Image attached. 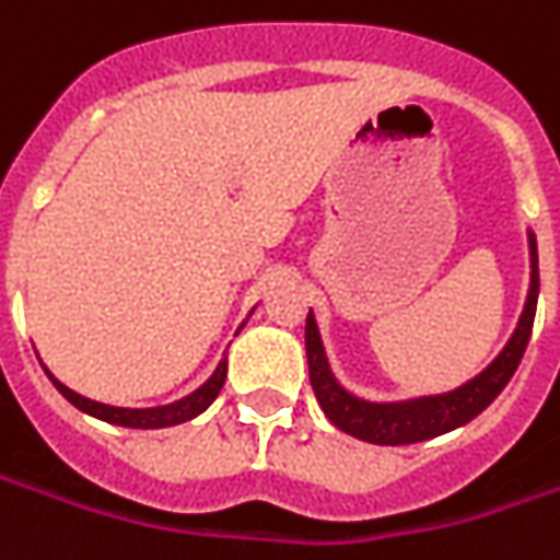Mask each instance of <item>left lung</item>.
<instances>
[{
    "label": "left lung",
    "mask_w": 560,
    "mask_h": 560,
    "mask_svg": "<svg viewBox=\"0 0 560 560\" xmlns=\"http://www.w3.org/2000/svg\"><path fill=\"white\" fill-rule=\"evenodd\" d=\"M536 296H539V260H536V238L530 232V291H527V303L521 312L518 328L512 334V340L505 343L503 352L490 361L475 380L463 383L459 389L410 398V401H386V405L364 401L337 383V376L330 374L315 315L310 310V315H306V359H310L312 392H315L322 410L328 413L330 423L343 429L352 439L371 441V444H413V441L444 435L456 425L475 420L518 371L521 355H524L530 330H534Z\"/></svg>",
    "instance_id": "8db88e82"
}]
</instances>
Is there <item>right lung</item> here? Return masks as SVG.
<instances>
[{"instance_id":"add662e5","label":"right lung","mask_w":560,"mask_h":560,"mask_svg":"<svg viewBox=\"0 0 560 560\" xmlns=\"http://www.w3.org/2000/svg\"><path fill=\"white\" fill-rule=\"evenodd\" d=\"M51 383H55L57 392H60L70 405H75L79 410H85L91 417H97V420H104V423L125 425V429H165V425L186 423V420L199 417L201 410H208V405L214 401L217 395H220V389H223V383H226V361L217 364V371L211 374V380H208L205 386H199L192 395H186V398L174 401V405H165V408H113V405H101V401H91L85 395L67 389V386H63L60 380H55V376H51Z\"/></svg>"}]
</instances>
